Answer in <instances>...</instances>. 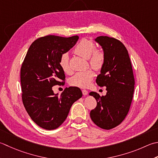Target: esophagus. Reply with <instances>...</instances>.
Listing matches in <instances>:
<instances>
[{
    "instance_id": "1",
    "label": "esophagus",
    "mask_w": 158,
    "mask_h": 158,
    "mask_svg": "<svg viewBox=\"0 0 158 158\" xmlns=\"http://www.w3.org/2000/svg\"><path fill=\"white\" fill-rule=\"evenodd\" d=\"M82 93H83V94L84 95V96H85V95H87L88 94V92L86 90V89H83L82 90Z\"/></svg>"
}]
</instances>
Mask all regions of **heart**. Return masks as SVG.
Masks as SVG:
<instances>
[{
	"label": "heart",
	"instance_id": "b5f03b06",
	"mask_svg": "<svg viewBox=\"0 0 158 158\" xmlns=\"http://www.w3.org/2000/svg\"><path fill=\"white\" fill-rule=\"evenodd\" d=\"M95 44L92 40L82 38L73 49L75 54L83 58L89 59V63L92 69L99 71L106 62V53L102 48H95ZM60 66L66 74H70L72 70L69 64V57L66 52L60 56L59 61ZM94 73L92 70L77 73L70 79V84L79 88H88L94 78Z\"/></svg>",
	"mask_w": 158,
	"mask_h": 158
}]
</instances>
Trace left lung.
<instances>
[{
  "instance_id": "left-lung-1",
  "label": "left lung",
  "mask_w": 158,
  "mask_h": 158,
  "mask_svg": "<svg viewBox=\"0 0 158 158\" xmlns=\"http://www.w3.org/2000/svg\"><path fill=\"white\" fill-rule=\"evenodd\" d=\"M106 53V62L96 82L106 86V96L91 92L97 107L91 110L90 118L103 129H113L121 123L129 112L134 92L135 80L128 51L124 44L114 38L99 36L95 39Z\"/></svg>"
}]
</instances>
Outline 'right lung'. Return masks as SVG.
I'll use <instances>...</instances> for the list:
<instances>
[{
	"instance_id": "right-lung-1",
	"label": "right lung",
	"mask_w": 158,
	"mask_h": 158,
	"mask_svg": "<svg viewBox=\"0 0 158 158\" xmlns=\"http://www.w3.org/2000/svg\"><path fill=\"white\" fill-rule=\"evenodd\" d=\"M78 39L77 35L39 38L30 46L22 64L23 105L31 118L46 130L55 129L62 124L72 105L82 97L81 90L77 87L66 88L60 97L52 89L56 85H64L66 76L59 61Z\"/></svg>"
}]
</instances>
